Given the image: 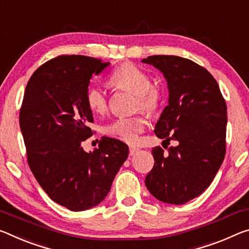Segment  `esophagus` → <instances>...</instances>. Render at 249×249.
Masks as SVG:
<instances>
[{
	"mask_svg": "<svg viewBox=\"0 0 249 249\" xmlns=\"http://www.w3.org/2000/svg\"><path fill=\"white\" fill-rule=\"evenodd\" d=\"M137 152H139V148L135 147V146H133V145L129 146V155H135Z\"/></svg>",
	"mask_w": 249,
	"mask_h": 249,
	"instance_id": "34e87169",
	"label": "esophagus"
}]
</instances>
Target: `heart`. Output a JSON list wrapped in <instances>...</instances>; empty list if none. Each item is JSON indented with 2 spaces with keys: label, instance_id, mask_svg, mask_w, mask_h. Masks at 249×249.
I'll return each mask as SVG.
<instances>
[{
  "label": "heart",
  "instance_id": "heart-1",
  "mask_svg": "<svg viewBox=\"0 0 249 249\" xmlns=\"http://www.w3.org/2000/svg\"><path fill=\"white\" fill-rule=\"evenodd\" d=\"M109 81L117 89L136 95L135 109L153 115L163 103V90L152 84V77L143 69L131 62L122 63L113 71ZM86 105L94 114H104L108 109V100L100 86L93 85L86 90ZM147 127V121L143 115L132 117H120L106 126L105 132L108 136L134 144Z\"/></svg>",
  "mask_w": 249,
  "mask_h": 249
}]
</instances>
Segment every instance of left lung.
<instances>
[{"mask_svg": "<svg viewBox=\"0 0 249 249\" xmlns=\"http://www.w3.org/2000/svg\"><path fill=\"white\" fill-rule=\"evenodd\" d=\"M143 63L164 74L169 98L155 126L163 147L152 149L154 167L145 178L160 202L180 205L210 186L226 153L227 107L219 86L203 66L175 55H153ZM177 145L168 147L169 142Z\"/></svg>", "mask_w": 249, "mask_h": 249, "instance_id": "left-lung-1", "label": "left lung"}]
</instances>
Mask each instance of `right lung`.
Returning <instances> with one entry per match:
<instances>
[{"mask_svg":"<svg viewBox=\"0 0 249 249\" xmlns=\"http://www.w3.org/2000/svg\"><path fill=\"white\" fill-rule=\"evenodd\" d=\"M108 64L83 55L45 62L27 82L19 109L31 171L51 199L73 212L100 204L128 156V146L109 137L93 153L82 146L93 135L86 90L93 75Z\"/></svg>","mask_w":249,"mask_h":249,"instance_id":"add662e5","label":"right lung"}]
</instances>
